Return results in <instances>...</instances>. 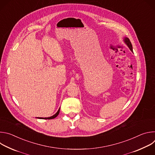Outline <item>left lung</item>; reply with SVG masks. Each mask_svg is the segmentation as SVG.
<instances>
[{
    "label": "left lung",
    "mask_w": 155,
    "mask_h": 155,
    "mask_svg": "<svg viewBox=\"0 0 155 155\" xmlns=\"http://www.w3.org/2000/svg\"><path fill=\"white\" fill-rule=\"evenodd\" d=\"M123 41H124V42L125 43L126 45L128 47V48L130 49V50L132 52H133V50H132V46L131 42L130 41V40H129L127 37H124Z\"/></svg>",
    "instance_id": "1"
}]
</instances>
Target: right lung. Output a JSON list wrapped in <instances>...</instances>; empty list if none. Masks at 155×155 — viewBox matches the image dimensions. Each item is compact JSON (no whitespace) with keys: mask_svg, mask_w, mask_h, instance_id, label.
<instances>
[{"mask_svg":"<svg viewBox=\"0 0 155 155\" xmlns=\"http://www.w3.org/2000/svg\"><path fill=\"white\" fill-rule=\"evenodd\" d=\"M59 111H60V108H59V110H58V112L54 115H53V116H51V117H47V118H41V117H38V118H40V119H45V120H50V119H53V118H56L58 115H59Z\"/></svg>","mask_w":155,"mask_h":155,"instance_id":"1","label":"right lung"}]
</instances>
